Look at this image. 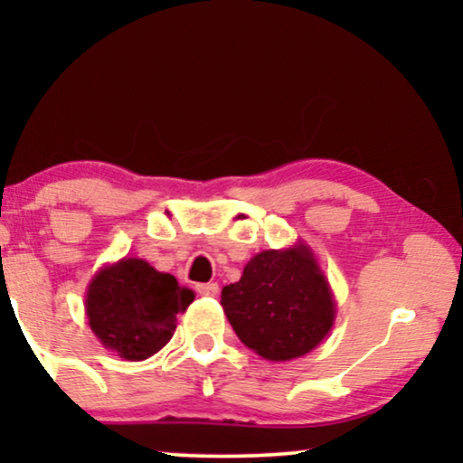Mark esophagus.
Returning a JSON list of instances; mask_svg holds the SVG:
<instances>
[{
  "instance_id": "obj_1",
  "label": "esophagus",
  "mask_w": 463,
  "mask_h": 463,
  "mask_svg": "<svg viewBox=\"0 0 463 463\" xmlns=\"http://www.w3.org/2000/svg\"><path fill=\"white\" fill-rule=\"evenodd\" d=\"M195 290H198V295H202V297H217V293H219V284H217V282L198 284V287H195Z\"/></svg>"
}]
</instances>
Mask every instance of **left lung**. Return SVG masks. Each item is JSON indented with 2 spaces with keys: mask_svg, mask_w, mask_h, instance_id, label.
<instances>
[{
  "mask_svg": "<svg viewBox=\"0 0 463 463\" xmlns=\"http://www.w3.org/2000/svg\"><path fill=\"white\" fill-rule=\"evenodd\" d=\"M238 339L265 360L306 356L331 333L337 316L331 284L306 242L257 252L242 278L221 290Z\"/></svg>",
  "mask_w": 463,
  "mask_h": 463,
  "instance_id": "1",
  "label": "left lung"
}]
</instances>
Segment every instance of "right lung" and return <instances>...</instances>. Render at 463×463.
<instances>
[{
  "mask_svg": "<svg viewBox=\"0 0 463 463\" xmlns=\"http://www.w3.org/2000/svg\"><path fill=\"white\" fill-rule=\"evenodd\" d=\"M195 293L179 287L173 274H164L137 257L105 265L86 288V316L92 333L107 350L138 363L168 344L176 316L185 312Z\"/></svg>",
  "mask_w": 463,
  "mask_h": 463,
  "instance_id": "add662e5",
  "label": "right lung"
}]
</instances>
